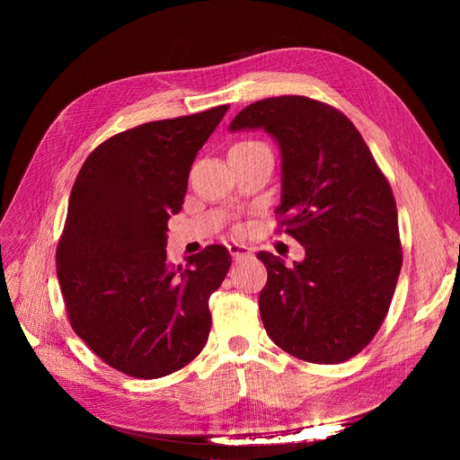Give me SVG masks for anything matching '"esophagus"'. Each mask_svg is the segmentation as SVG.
Listing matches in <instances>:
<instances>
[{"mask_svg":"<svg viewBox=\"0 0 460 460\" xmlns=\"http://www.w3.org/2000/svg\"><path fill=\"white\" fill-rule=\"evenodd\" d=\"M228 252H230V255L235 259V261H240V259H243V257H247L249 253V247L247 245H242V243H235V242H232V243H228Z\"/></svg>","mask_w":460,"mask_h":460,"instance_id":"obj_1","label":"esophagus"}]
</instances>
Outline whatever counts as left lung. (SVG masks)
<instances>
[{
    "label": "left lung",
    "mask_w": 460,
    "mask_h": 460,
    "mask_svg": "<svg viewBox=\"0 0 460 460\" xmlns=\"http://www.w3.org/2000/svg\"><path fill=\"white\" fill-rule=\"evenodd\" d=\"M257 128L280 146L276 213L305 247L294 267L257 253L269 272L259 296L264 330L307 363H343L380 330L397 286L402 253L392 186L355 124L328 103L269 97L230 124L232 132Z\"/></svg>",
    "instance_id": "1"
}]
</instances>
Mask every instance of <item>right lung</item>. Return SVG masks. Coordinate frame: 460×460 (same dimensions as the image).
<instances>
[{
  "label": "right lung",
  "instance_id": "obj_1",
  "mask_svg": "<svg viewBox=\"0 0 460 460\" xmlns=\"http://www.w3.org/2000/svg\"><path fill=\"white\" fill-rule=\"evenodd\" d=\"M228 105L153 120L97 146L82 164L58 245V278L76 336L134 378H163L196 358L211 332L208 297L232 264L225 245L166 261L198 151Z\"/></svg>",
  "mask_w": 460,
  "mask_h": 460
}]
</instances>
